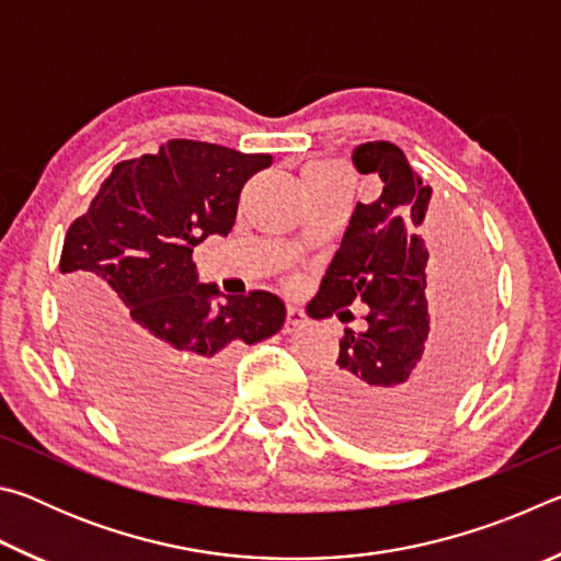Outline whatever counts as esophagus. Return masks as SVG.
Instances as JSON below:
<instances>
[{
	"label": "esophagus",
	"mask_w": 561,
	"mask_h": 561,
	"mask_svg": "<svg viewBox=\"0 0 561 561\" xmlns=\"http://www.w3.org/2000/svg\"><path fill=\"white\" fill-rule=\"evenodd\" d=\"M307 324V314L299 307H287V321H284V331H294Z\"/></svg>",
	"instance_id": "esophagus-1"
}]
</instances>
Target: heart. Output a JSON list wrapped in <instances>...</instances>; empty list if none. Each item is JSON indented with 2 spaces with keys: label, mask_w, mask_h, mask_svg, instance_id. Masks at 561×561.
<instances>
[{
  "label": "heart",
  "mask_w": 561,
  "mask_h": 561,
  "mask_svg": "<svg viewBox=\"0 0 561 561\" xmlns=\"http://www.w3.org/2000/svg\"><path fill=\"white\" fill-rule=\"evenodd\" d=\"M336 175H344V168L339 163H334V160H317V163H311L304 170V183H319V180H329Z\"/></svg>",
  "instance_id": "b5f03b06"
}]
</instances>
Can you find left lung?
<instances>
[{"label":"left lung","instance_id":"1","mask_svg":"<svg viewBox=\"0 0 561 561\" xmlns=\"http://www.w3.org/2000/svg\"><path fill=\"white\" fill-rule=\"evenodd\" d=\"M358 173L378 175L381 195L358 203L339 252L309 301L311 319L351 321V304H368L366 329H344L339 358L321 378L319 408L339 433L368 445H411L448 413L470 378L485 334L488 272L478 244L445 225L450 254L439 277L421 227L431 222L425 185L388 140L360 144ZM438 283L436 317L427 314L425 283Z\"/></svg>","mask_w":561,"mask_h":561}]
</instances>
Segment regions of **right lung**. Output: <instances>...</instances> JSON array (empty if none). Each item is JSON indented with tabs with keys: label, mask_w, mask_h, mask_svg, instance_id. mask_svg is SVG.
Returning a JSON list of instances; mask_svg holds the SVG:
<instances>
[{
	"label": "right lung",
	"mask_w": 561,
	"mask_h": 561,
	"mask_svg": "<svg viewBox=\"0 0 561 561\" xmlns=\"http://www.w3.org/2000/svg\"><path fill=\"white\" fill-rule=\"evenodd\" d=\"M270 165L267 153L168 140L113 168L66 232L71 354L93 398L140 440L205 431L222 411L232 351L284 324L277 294L227 297L197 282L193 262L195 244L232 230L244 183Z\"/></svg>",
	"instance_id": "add662e5"
}]
</instances>
